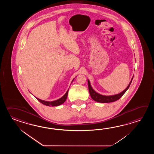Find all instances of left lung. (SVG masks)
Here are the masks:
<instances>
[{
  "label": "left lung",
  "mask_w": 154,
  "mask_h": 154,
  "mask_svg": "<svg viewBox=\"0 0 154 154\" xmlns=\"http://www.w3.org/2000/svg\"><path fill=\"white\" fill-rule=\"evenodd\" d=\"M133 77L131 79V82L129 83V84L128 85L127 88L125 89L124 91L121 92V93L117 94V95H113V96H103V95H100L98 93H97L96 92H95L93 88H92L91 86L90 85V83L89 80H88V90L90 96L91 97V98L95 101L98 102H101V103H108V102H115L117 100H119V98L121 97L123 95L125 94V92L127 91V90H128L130 85H131L132 80H133Z\"/></svg>",
  "instance_id": "1"
}]
</instances>
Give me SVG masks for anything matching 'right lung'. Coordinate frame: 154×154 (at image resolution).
Listing matches in <instances>:
<instances>
[{
    "mask_svg": "<svg viewBox=\"0 0 154 154\" xmlns=\"http://www.w3.org/2000/svg\"><path fill=\"white\" fill-rule=\"evenodd\" d=\"M68 91H69V90L66 91V94L64 95L62 97H61V98H59V99L56 100V101H43V100H41L39 98H37L36 97H35L37 98V100L38 101L40 102L41 103H42L43 105H46V106H59V105L62 104L64 102L66 101V99L67 96H68Z\"/></svg>",
    "mask_w": 154,
    "mask_h": 154,
    "instance_id": "add662e5",
    "label": "right lung"
}]
</instances>
